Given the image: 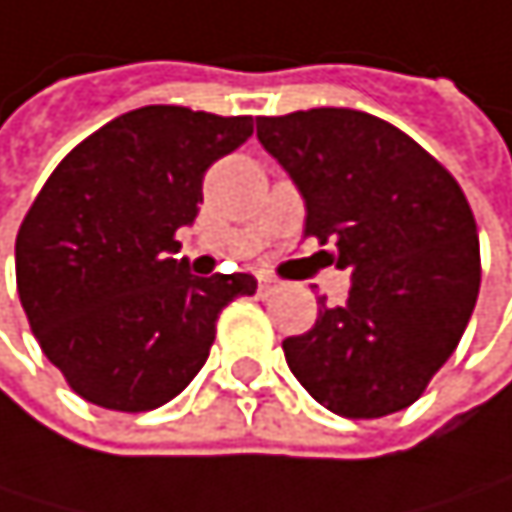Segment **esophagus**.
I'll list each match as a JSON object with an SVG mask.
<instances>
[{
    "label": "esophagus",
    "mask_w": 512,
    "mask_h": 512,
    "mask_svg": "<svg viewBox=\"0 0 512 512\" xmlns=\"http://www.w3.org/2000/svg\"><path fill=\"white\" fill-rule=\"evenodd\" d=\"M258 288H261V294H276V291H282V282L276 276H258Z\"/></svg>",
    "instance_id": "34e87169"
}]
</instances>
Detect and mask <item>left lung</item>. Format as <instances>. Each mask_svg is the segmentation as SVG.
<instances>
[{
  "mask_svg": "<svg viewBox=\"0 0 512 512\" xmlns=\"http://www.w3.org/2000/svg\"><path fill=\"white\" fill-rule=\"evenodd\" d=\"M261 145L306 203V236L334 242L349 300L321 297L282 343L297 382L337 416L407 410L455 352L480 294L477 221L458 181L407 133L355 108L258 118Z\"/></svg>",
  "mask_w": 512,
  "mask_h": 512,
  "instance_id": "1",
  "label": "left lung"
}]
</instances>
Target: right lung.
<instances>
[{
	"label": "right lung",
	"instance_id": "right-lung-1",
	"mask_svg": "<svg viewBox=\"0 0 512 512\" xmlns=\"http://www.w3.org/2000/svg\"><path fill=\"white\" fill-rule=\"evenodd\" d=\"M251 133L248 115L145 105L75 145L29 206L17 294L42 352L90 404L163 407L206 364L221 309L258 288L248 273L200 279L175 258L206 169Z\"/></svg>",
	"mask_w": 512,
	"mask_h": 512
}]
</instances>
